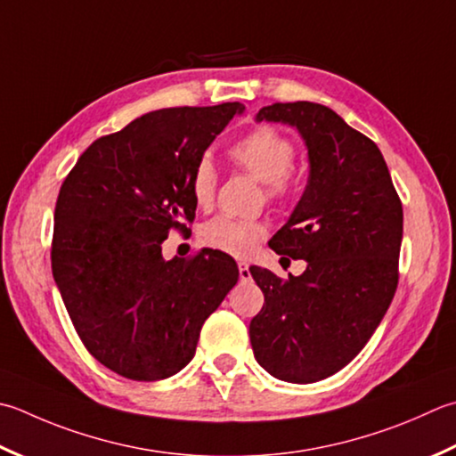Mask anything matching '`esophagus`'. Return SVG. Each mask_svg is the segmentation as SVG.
<instances>
[{
	"instance_id": "obj_1",
	"label": "esophagus",
	"mask_w": 456,
	"mask_h": 456,
	"mask_svg": "<svg viewBox=\"0 0 456 456\" xmlns=\"http://www.w3.org/2000/svg\"><path fill=\"white\" fill-rule=\"evenodd\" d=\"M239 276H240V281H243V282L251 281V271H248V265L239 263Z\"/></svg>"
}]
</instances>
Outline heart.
Segmentation results:
<instances>
[{"label": "heart", "instance_id": "obj_1", "mask_svg": "<svg viewBox=\"0 0 456 456\" xmlns=\"http://www.w3.org/2000/svg\"><path fill=\"white\" fill-rule=\"evenodd\" d=\"M227 156L237 167L265 183L266 200L273 203L287 201L294 193L292 164L297 158L292 138L279 128L263 124L248 130L229 146ZM217 172L208 158H201L191 174V195L198 205H209L216 195ZM266 235V227L258 221L221 216L205 223L201 240L217 251L248 256Z\"/></svg>", "mask_w": 456, "mask_h": 456}]
</instances>
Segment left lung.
I'll return each mask as SVG.
<instances>
[{
  "mask_svg": "<svg viewBox=\"0 0 456 456\" xmlns=\"http://www.w3.org/2000/svg\"><path fill=\"white\" fill-rule=\"evenodd\" d=\"M256 120L297 126L310 175L274 253L305 258L282 281L251 266L265 294L248 336L256 362L282 381L314 383L350 363L376 332L399 282L403 208L376 142L316 102H274Z\"/></svg>",
  "mask_w": 456,
  "mask_h": 456,
  "instance_id": "left-lung-1",
  "label": "left lung"
}]
</instances>
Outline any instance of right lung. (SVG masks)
<instances>
[{
  "label": "right lung",
  "instance_id": "add662e5",
  "mask_svg": "<svg viewBox=\"0 0 456 456\" xmlns=\"http://www.w3.org/2000/svg\"><path fill=\"white\" fill-rule=\"evenodd\" d=\"M240 102L148 112L94 140L61 185L51 269L80 342L122 378L156 381L191 362L205 320L239 281L229 255L164 261L190 233L191 174Z\"/></svg>",
  "mask_w": 456,
  "mask_h": 456
}]
</instances>
